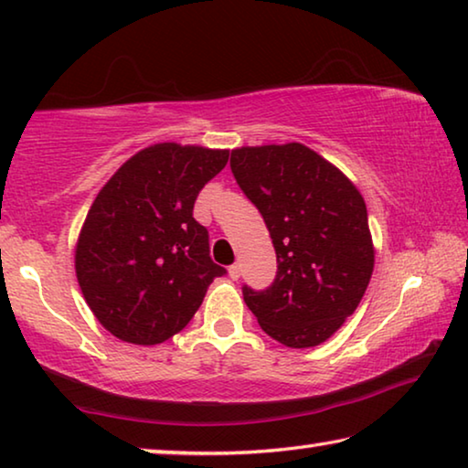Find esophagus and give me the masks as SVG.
I'll list each match as a JSON object with an SVG mask.
<instances>
[{
	"instance_id": "esophagus-1",
	"label": "esophagus",
	"mask_w": 468,
	"mask_h": 468,
	"mask_svg": "<svg viewBox=\"0 0 468 468\" xmlns=\"http://www.w3.org/2000/svg\"><path fill=\"white\" fill-rule=\"evenodd\" d=\"M228 274H229V278H232V280H239V278H240V265H239V263L229 265Z\"/></svg>"
}]
</instances>
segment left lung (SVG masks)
<instances>
[{
	"label": "left lung",
	"instance_id": "left-lung-1",
	"mask_svg": "<svg viewBox=\"0 0 468 468\" xmlns=\"http://www.w3.org/2000/svg\"><path fill=\"white\" fill-rule=\"evenodd\" d=\"M232 174L263 215L278 271L268 291L244 286L265 333L292 349L330 339L356 312L375 270L364 197L305 144L232 150Z\"/></svg>",
	"mask_w": 468,
	"mask_h": 468
}]
</instances>
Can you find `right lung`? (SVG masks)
Here are the masks:
<instances>
[{
	"instance_id": "right-lung-1",
	"label": "right lung",
	"mask_w": 468,
	"mask_h": 468,
	"mask_svg": "<svg viewBox=\"0 0 468 468\" xmlns=\"http://www.w3.org/2000/svg\"><path fill=\"white\" fill-rule=\"evenodd\" d=\"M229 150L161 142L114 171L75 244L85 303L112 336L159 345L177 335L226 270L209 257L207 228L192 218L203 186Z\"/></svg>"
}]
</instances>
